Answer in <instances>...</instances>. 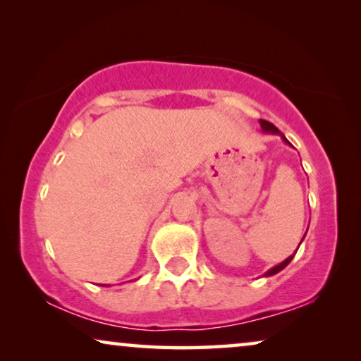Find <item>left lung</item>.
<instances>
[{"label":"left lung","mask_w":361,"mask_h":361,"mask_svg":"<svg viewBox=\"0 0 361 361\" xmlns=\"http://www.w3.org/2000/svg\"><path fill=\"white\" fill-rule=\"evenodd\" d=\"M260 124H262V129L263 130H265V132H273V134H280V130H278L276 128H275V126H273V124H270V123H267V121H260ZM283 137V135H281ZM283 140L284 142H286V144H289V142L286 140V139H284V137H283ZM293 260V257H289V258H286V260H284L283 263H280V265H276L275 268H271V270H268L267 273H265V276H273V275H276V273L278 271H281L283 270V268L284 267H286L288 265V263L289 262H291Z\"/></svg>","instance_id":"1"}]
</instances>
